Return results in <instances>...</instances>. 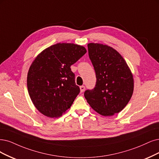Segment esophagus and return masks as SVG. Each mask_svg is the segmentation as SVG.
<instances>
[{"instance_id":"34e87169","label":"esophagus","mask_w":159,"mask_h":159,"mask_svg":"<svg viewBox=\"0 0 159 159\" xmlns=\"http://www.w3.org/2000/svg\"><path fill=\"white\" fill-rule=\"evenodd\" d=\"M80 92H83L85 90V86H80Z\"/></svg>"}]
</instances>
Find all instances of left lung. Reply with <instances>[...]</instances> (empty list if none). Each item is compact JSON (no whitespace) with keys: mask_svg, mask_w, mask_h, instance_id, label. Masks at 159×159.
<instances>
[{"mask_svg":"<svg viewBox=\"0 0 159 159\" xmlns=\"http://www.w3.org/2000/svg\"><path fill=\"white\" fill-rule=\"evenodd\" d=\"M94 68V89L84 92L91 107L103 116H112L124 109L132 96L134 79L124 58L114 48L98 43L88 44Z\"/></svg>","mask_w":159,"mask_h":159,"instance_id":"8db88e82","label":"left lung"}]
</instances>
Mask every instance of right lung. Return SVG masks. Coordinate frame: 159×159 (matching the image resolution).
<instances>
[{"label": "right lung", "mask_w": 159, "mask_h": 159, "mask_svg": "<svg viewBox=\"0 0 159 159\" xmlns=\"http://www.w3.org/2000/svg\"><path fill=\"white\" fill-rule=\"evenodd\" d=\"M86 53L84 46L57 43L44 50L29 67L27 84L38 111L56 118L69 109L80 92L70 66Z\"/></svg>", "instance_id": "add662e5"}]
</instances>
